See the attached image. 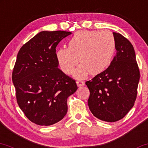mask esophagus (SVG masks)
<instances>
[{"mask_svg":"<svg viewBox=\"0 0 148 148\" xmlns=\"http://www.w3.org/2000/svg\"><path fill=\"white\" fill-rule=\"evenodd\" d=\"M76 85H77L78 87H82V86L85 85V83L82 80H77L76 81Z\"/></svg>","mask_w":148,"mask_h":148,"instance_id":"34e87169","label":"esophagus"}]
</instances>
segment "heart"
Returning a JSON list of instances; mask_svg holds the SVG:
<instances>
[{
  "instance_id": "1",
  "label": "heart",
  "mask_w": 148,
  "mask_h": 148,
  "mask_svg": "<svg viewBox=\"0 0 148 148\" xmlns=\"http://www.w3.org/2000/svg\"><path fill=\"white\" fill-rule=\"evenodd\" d=\"M115 51V37L111 31H81L69 40L68 48L62 47L56 51V58L59 68L68 75L72 74L79 61L81 64L74 75L83 78L88 72L94 76L105 71Z\"/></svg>"
}]
</instances>
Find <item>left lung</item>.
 <instances>
[{
  "label": "left lung",
  "instance_id": "1",
  "mask_svg": "<svg viewBox=\"0 0 148 148\" xmlns=\"http://www.w3.org/2000/svg\"><path fill=\"white\" fill-rule=\"evenodd\" d=\"M116 55L108 68L85 83L90 95L89 110L100 120H120L134 106L140 73L131 43L118 33H113Z\"/></svg>",
  "mask_w": 148,
  "mask_h": 148
}]
</instances>
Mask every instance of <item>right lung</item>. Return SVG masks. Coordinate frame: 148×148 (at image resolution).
<instances>
[{"label":"right lung","instance_id":"right-lung-1","mask_svg":"<svg viewBox=\"0 0 148 148\" xmlns=\"http://www.w3.org/2000/svg\"><path fill=\"white\" fill-rule=\"evenodd\" d=\"M72 33L41 31L22 46L12 73L16 99L26 117L40 126L61 121L67 99L77 90L75 80L58 68L56 47Z\"/></svg>","mask_w":148,"mask_h":148}]
</instances>
